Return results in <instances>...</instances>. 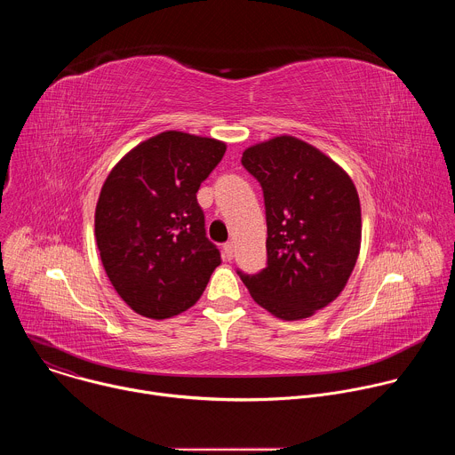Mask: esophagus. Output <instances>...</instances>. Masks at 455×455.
I'll return each instance as SVG.
<instances>
[{
	"label": "esophagus",
	"mask_w": 455,
	"mask_h": 455,
	"mask_svg": "<svg viewBox=\"0 0 455 455\" xmlns=\"http://www.w3.org/2000/svg\"><path fill=\"white\" fill-rule=\"evenodd\" d=\"M223 257L227 259V261H232V259H234V243H225L223 244Z\"/></svg>",
	"instance_id": "esophagus-1"
}]
</instances>
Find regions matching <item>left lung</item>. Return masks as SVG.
<instances>
[{
    "label": "left lung",
    "instance_id": "obj_1",
    "mask_svg": "<svg viewBox=\"0 0 455 455\" xmlns=\"http://www.w3.org/2000/svg\"><path fill=\"white\" fill-rule=\"evenodd\" d=\"M263 187L268 261L237 272L251 299L283 320H302L346 288L362 243V211L349 174L315 146L281 135L244 149Z\"/></svg>",
    "mask_w": 455,
    "mask_h": 455
}]
</instances>
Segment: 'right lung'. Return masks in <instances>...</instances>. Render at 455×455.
<instances>
[{
	"label": "right lung",
	"mask_w": 455,
	"mask_h": 455,
	"mask_svg": "<svg viewBox=\"0 0 455 455\" xmlns=\"http://www.w3.org/2000/svg\"><path fill=\"white\" fill-rule=\"evenodd\" d=\"M225 151L216 139L164 132L108 174L95 239L109 283L135 313L155 320L180 315L198 302L221 265L196 192Z\"/></svg>",
	"instance_id": "right-lung-1"
}]
</instances>
